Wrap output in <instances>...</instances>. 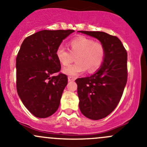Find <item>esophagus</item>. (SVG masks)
I'll use <instances>...</instances> for the list:
<instances>
[{
  "label": "esophagus",
  "mask_w": 147,
  "mask_h": 147,
  "mask_svg": "<svg viewBox=\"0 0 147 147\" xmlns=\"http://www.w3.org/2000/svg\"><path fill=\"white\" fill-rule=\"evenodd\" d=\"M75 79V78H73V77H68V81L69 82H71V81H74Z\"/></svg>",
  "instance_id": "obj_1"
}]
</instances>
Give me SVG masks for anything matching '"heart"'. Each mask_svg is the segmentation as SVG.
Listing matches in <instances>:
<instances>
[{
  "label": "heart",
  "mask_w": 147,
  "mask_h": 147,
  "mask_svg": "<svg viewBox=\"0 0 147 147\" xmlns=\"http://www.w3.org/2000/svg\"><path fill=\"white\" fill-rule=\"evenodd\" d=\"M69 46L72 54H77L76 63L63 69L65 75L69 77L78 76L86 69L89 72H93L100 68L103 64L106 49L101 42L94 41L86 36H79L71 39ZM71 53L63 45L58 46L55 50L56 58L64 66L69 65L72 61Z\"/></svg>",
  "instance_id": "obj_1"
}]
</instances>
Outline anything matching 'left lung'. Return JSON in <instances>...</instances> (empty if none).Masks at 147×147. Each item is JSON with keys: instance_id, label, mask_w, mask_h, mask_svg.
<instances>
[{"instance_id": "8db88e82", "label": "left lung", "mask_w": 147, "mask_h": 147, "mask_svg": "<svg viewBox=\"0 0 147 147\" xmlns=\"http://www.w3.org/2000/svg\"><path fill=\"white\" fill-rule=\"evenodd\" d=\"M99 40L106 49L100 69L75 80L82 113L92 120L106 118L117 107L127 80V53L117 36L103 32L79 31Z\"/></svg>"}]
</instances>
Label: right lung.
<instances>
[{"label":"right lung","mask_w":147,"mask_h":147,"mask_svg":"<svg viewBox=\"0 0 147 147\" xmlns=\"http://www.w3.org/2000/svg\"><path fill=\"white\" fill-rule=\"evenodd\" d=\"M75 31L42 30L27 36L16 58L17 91L26 108L37 118L51 116L58 110L67 75L59 73L55 50Z\"/></svg>","instance_id":"right-lung-1"}]
</instances>
